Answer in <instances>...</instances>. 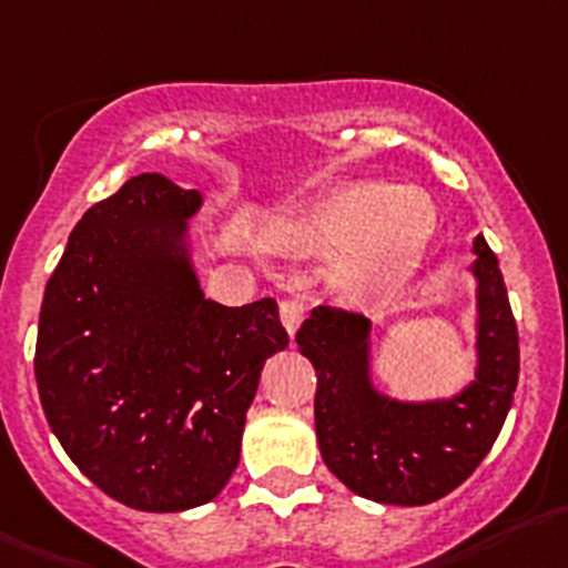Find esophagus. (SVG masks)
<instances>
[{
  "label": "esophagus",
  "instance_id": "obj_1",
  "mask_svg": "<svg viewBox=\"0 0 568 568\" xmlns=\"http://www.w3.org/2000/svg\"><path fill=\"white\" fill-rule=\"evenodd\" d=\"M278 312H281V324H284V329L290 332V337L298 332V326L304 324L306 318V304L301 298H284L278 304Z\"/></svg>",
  "mask_w": 568,
  "mask_h": 568
}]
</instances>
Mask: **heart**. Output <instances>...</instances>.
<instances>
[{
	"instance_id": "b5f03b06",
	"label": "heart",
	"mask_w": 568,
	"mask_h": 568,
	"mask_svg": "<svg viewBox=\"0 0 568 568\" xmlns=\"http://www.w3.org/2000/svg\"><path fill=\"white\" fill-rule=\"evenodd\" d=\"M436 233V211L423 191L357 182L312 202L281 225V239L315 253H352L343 284L386 295L414 275Z\"/></svg>"
}]
</instances>
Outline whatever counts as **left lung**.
Listing matches in <instances>:
<instances>
[{
  "label": "left lung",
  "instance_id": "8db88e82",
  "mask_svg": "<svg viewBox=\"0 0 568 568\" xmlns=\"http://www.w3.org/2000/svg\"><path fill=\"white\" fill-rule=\"evenodd\" d=\"M476 379L456 397L403 403L372 383V321L318 306L295 343L318 374L315 434L326 467L363 498L419 507L447 496L490 454L518 386V326L498 258L473 242Z\"/></svg>",
  "mask_w": 568,
  "mask_h": 568
}]
</instances>
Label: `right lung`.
I'll return each instance as SVG.
<instances>
[{
	"instance_id": "add662e5",
	"label": "right lung",
	"mask_w": 568,
	"mask_h": 568,
	"mask_svg": "<svg viewBox=\"0 0 568 568\" xmlns=\"http://www.w3.org/2000/svg\"><path fill=\"white\" fill-rule=\"evenodd\" d=\"M200 205L169 176H132L83 213L41 301L47 423L92 485L143 513L220 496L264 363L290 343L273 298H205L189 247Z\"/></svg>"
}]
</instances>
